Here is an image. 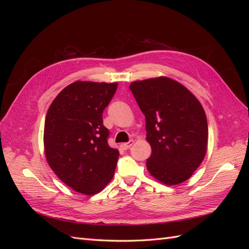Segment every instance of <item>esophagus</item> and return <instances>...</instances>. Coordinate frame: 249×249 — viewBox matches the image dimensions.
<instances>
[{"instance_id":"esophagus-1","label":"esophagus","mask_w":249,"mask_h":249,"mask_svg":"<svg viewBox=\"0 0 249 249\" xmlns=\"http://www.w3.org/2000/svg\"><path fill=\"white\" fill-rule=\"evenodd\" d=\"M133 144H134V140H130L129 142L123 143V144L120 145V147H122L123 149H127V148H130V147H131Z\"/></svg>"}]
</instances>
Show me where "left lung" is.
Segmentation results:
<instances>
[{"label":"left lung","instance_id":"left-lung-1","mask_svg":"<svg viewBox=\"0 0 249 249\" xmlns=\"http://www.w3.org/2000/svg\"><path fill=\"white\" fill-rule=\"evenodd\" d=\"M130 89L145 116L152 155L147 170L159 182H185L207 153L208 123L201 104L180 83L159 77L131 83Z\"/></svg>","mask_w":249,"mask_h":249}]
</instances>
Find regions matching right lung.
I'll use <instances>...</instances> for the list:
<instances>
[{
    "mask_svg": "<svg viewBox=\"0 0 249 249\" xmlns=\"http://www.w3.org/2000/svg\"><path fill=\"white\" fill-rule=\"evenodd\" d=\"M116 89L117 83L73 82L48 110L43 132L47 161L79 193H99L114 176L119 152L108 144L103 112Z\"/></svg>",
    "mask_w": 249,
    "mask_h": 249,
    "instance_id": "add662e5",
    "label": "right lung"
}]
</instances>
